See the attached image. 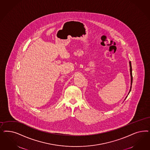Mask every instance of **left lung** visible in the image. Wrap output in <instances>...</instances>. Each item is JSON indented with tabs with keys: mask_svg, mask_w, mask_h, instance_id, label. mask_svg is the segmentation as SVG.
Here are the masks:
<instances>
[{
	"mask_svg": "<svg viewBox=\"0 0 150 150\" xmlns=\"http://www.w3.org/2000/svg\"><path fill=\"white\" fill-rule=\"evenodd\" d=\"M129 64H130V76H131V87H130V91L129 92V93H128V95H129V94L130 93V92L131 91V87H132V67H131V63L130 61L129 62ZM127 97H126V98H127Z\"/></svg>",
	"mask_w": 150,
	"mask_h": 150,
	"instance_id": "8db88e82",
	"label": "left lung"
}]
</instances>
